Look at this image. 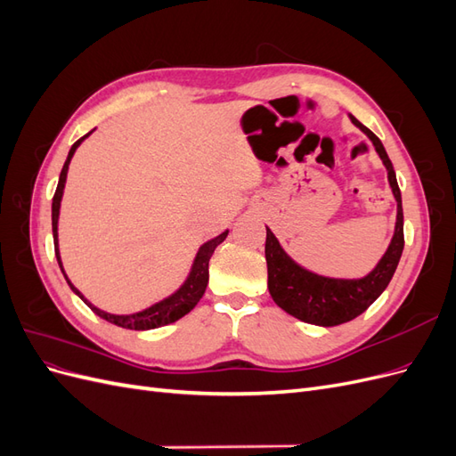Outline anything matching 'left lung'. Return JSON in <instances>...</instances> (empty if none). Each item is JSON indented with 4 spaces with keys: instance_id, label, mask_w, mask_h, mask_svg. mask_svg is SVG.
<instances>
[{
    "instance_id": "1",
    "label": "left lung",
    "mask_w": 456,
    "mask_h": 456,
    "mask_svg": "<svg viewBox=\"0 0 456 456\" xmlns=\"http://www.w3.org/2000/svg\"><path fill=\"white\" fill-rule=\"evenodd\" d=\"M350 119L355 127H360L375 146L386 171H388V183L397 201V218L394 238L386 249L379 265L372 268L365 278L360 280H337L325 278V275L314 273L289 256L278 238L266 226V265H268V291L275 305L287 314L295 315L297 320L320 327H333L352 322L354 317L363 314L372 302H375L386 287H388L392 275L397 268V262L403 253V209H402V191H399L394 165L386 154V150L379 136L367 129L363 123L357 121L352 114Z\"/></svg>"
}]
</instances>
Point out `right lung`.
<instances>
[{
  "instance_id": "right-lung-1",
  "label": "right lung",
  "mask_w": 456,
  "mask_h": 456,
  "mask_svg": "<svg viewBox=\"0 0 456 456\" xmlns=\"http://www.w3.org/2000/svg\"><path fill=\"white\" fill-rule=\"evenodd\" d=\"M93 133V131H91ZM87 133L86 136H81V139L77 142H74V146L70 148V151H68V158L64 161V167L61 171V176H59V186H57V191H54L53 196V207H51V218H53V240H54V255H57V260H59V266L64 273V278L68 281V285H70L72 291L86 302V305L99 315L102 317V320L114 323L118 327H123V329H134V330H148V329H156V327H161V325H169L176 320H181L183 315H186L190 310H194V306L200 302V298L203 297L205 289H207V283H209V260L215 253L216 247L223 243L228 236V230L220 233V236L209 240L207 243H203L200 247V251L196 255V260L194 265H191V270L188 273L186 281L181 285V289L178 291H175L171 297L163 298L159 302H156L154 306H150L142 312H136V314H129V315H116V314H108L104 310H99L96 306H93L91 302L81 295L77 289L72 285V281L68 280V275L62 268V260H61V253H59V213H61V201H62V191H64V184H66V175H68V165H70L72 161V156L74 151L77 150V146L84 142L87 136L91 134Z\"/></svg>"
}]
</instances>
